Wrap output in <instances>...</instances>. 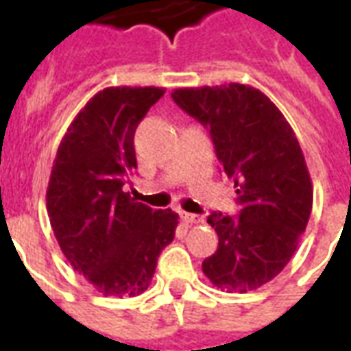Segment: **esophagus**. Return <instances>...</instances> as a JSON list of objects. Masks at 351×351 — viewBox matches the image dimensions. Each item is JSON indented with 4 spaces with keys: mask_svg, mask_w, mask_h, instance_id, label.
<instances>
[{
    "mask_svg": "<svg viewBox=\"0 0 351 351\" xmlns=\"http://www.w3.org/2000/svg\"><path fill=\"white\" fill-rule=\"evenodd\" d=\"M182 220L186 223H199V221H203V216H199V214H190V213H182Z\"/></svg>",
    "mask_w": 351,
    "mask_h": 351,
    "instance_id": "34e87169",
    "label": "esophagus"
}]
</instances>
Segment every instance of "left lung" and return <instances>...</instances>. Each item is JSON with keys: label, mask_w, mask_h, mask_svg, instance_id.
Returning <instances> with one entry per match:
<instances>
[{"label": "left lung", "mask_w": 351, "mask_h": 351, "mask_svg": "<svg viewBox=\"0 0 351 351\" xmlns=\"http://www.w3.org/2000/svg\"><path fill=\"white\" fill-rule=\"evenodd\" d=\"M184 112L210 131L216 158L235 180L239 216L213 213L218 250L203 261L214 286L252 291L282 272L312 210V182L301 145L278 107L246 84L178 88Z\"/></svg>", "instance_id": "obj_1"}]
</instances>
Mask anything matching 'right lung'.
<instances>
[{"mask_svg":"<svg viewBox=\"0 0 351 351\" xmlns=\"http://www.w3.org/2000/svg\"><path fill=\"white\" fill-rule=\"evenodd\" d=\"M165 88L112 86L88 101L58 146L47 210L60 248L99 293L135 297L150 286L178 214L131 197L133 135Z\"/></svg>","mask_w":351,"mask_h":351,"instance_id":"obj_1","label":"right lung"}]
</instances>
